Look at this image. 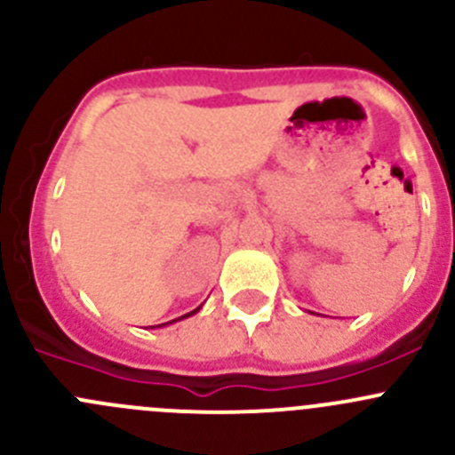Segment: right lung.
I'll return each mask as SVG.
<instances>
[{"label":"right lung","instance_id":"obj_1","mask_svg":"<svg viewBox=\"0 0 455 455\" xmlns=\"http://www.w3.org/2000/svg\"><path fill=\"white\" fill-rule=\"evenodd\" d=\"M201 307H196V309H192L190 314H183V316H179V318H174V321H183V318H188V316H192V314H196L199 312ZM174 321H170V323H174ZM170 323H164V325H170ZM164 325H156V327H164Z\"/></svg>","mask_w":455,"mask_h":455}]
</instances>
